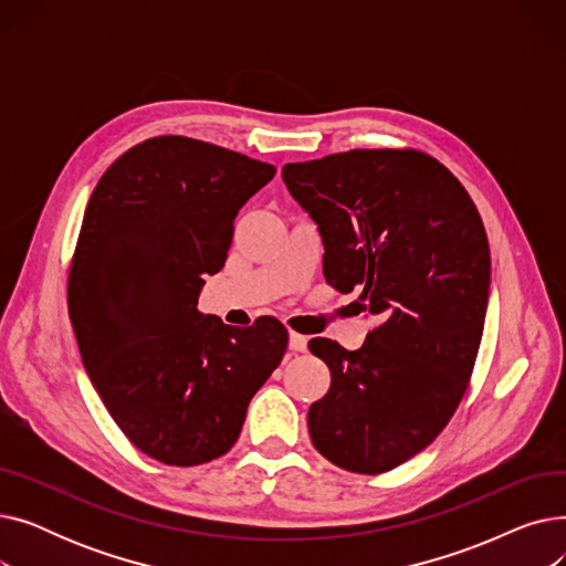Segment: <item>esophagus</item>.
I'll list each match as a JSON object with an SVG mask.
<instances>
[{
	"mask_svg": "<svg viewBox=\"0 0 566 566\" xmlns=\"http://www.w3.org/2000/svg\"><path fill=\"white\" fill-rule=\"evenodd\" d=\"M289 348L295 353H305L307 350V337L301 333H289Z\"/></svg>",
	"mask_w": 566,
	"mask_h": 566,
	"instance_id": "esophagus-1",
	"label": "esophagus"
}]
</instances>
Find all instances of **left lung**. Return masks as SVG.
Masks as SVG:
<instances>
[{"instance_id": "8db88e82", "label": "left lung", "mask_w": 566, "mask_h": 566, "mask_svg": "<svg viewBox=\"0 0 566 566\" xmlns=\"http://www.w3.org/2000/svg\"><path fill=\"white\" fill-rule=\"evenodd\" d=\"M282 178L318 224L323 275L360 289L378 325L358 350L316 337L331 390L310 406L314 448L378 474L422 452L454 415L478 360L489 238L459 178L412 148H355L289 163Z\"/></svg>"}]
</instances>
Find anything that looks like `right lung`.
I'll return each mask as SVG.
<instances>
[{
  "mask_svg": "<svg viewBox=\"0 0 566 566\" xmlns=\"http://www.w3.org/2000/svg\"><path fill=\"white\" fill-rule=\"evenodd\" d=\"M273 176L268 163L165 135L116 158L86 203L69 275L82 363L118 429L167 465L229 452L284 358L273 316L231 328L197 310L238 211Z\"/></svg>",
  "mask_w": 566,
  "mask_h": 566,
  "instance_id": "1",
  "label": "right lung"
}]
</instances>
